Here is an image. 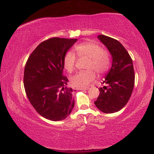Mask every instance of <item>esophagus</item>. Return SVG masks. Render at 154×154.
Masks as SVG:
<instances>
[{
    "mask_svg": "<svg viewBox=\"0 0 154 154\" xmlns=\"http://www.w3.org/2000/svg\"><path fill=\"white\" fill-rule=\"evenodd\" d=\"M78 90H82V91H87V90L89 89V88L86 87V88H77Z\"/></svg>",
    "mask_w": 154,
    "mask_h": 154,
    "instance_id": "34e87169",
    "label": "esophagus"
}]
</instances>
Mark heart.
<instances>
[{"label":"heart","mask_w":154,"mask_h":154,"mask_svg":"<svg viewBox=\"0 0 154 154\" xmlns=\"http://www.w3.org/2000/svg\"><path fill=\"white\" fill-rule=\"evenodd\" d=\"M76 55L79 58L86 57V70L78 72L70 79L71 84L76 88H84L94 80L96 73L103 75L111 66V56L107 49L101 48L99 43L94 41H86L75 45ZM72 51H68L63 57V66L69 72L75 69L77 57Z\"/></svg>","instance_id":"obj_1"}]
</instances>
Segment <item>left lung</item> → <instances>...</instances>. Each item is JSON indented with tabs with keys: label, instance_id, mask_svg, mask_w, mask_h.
<instances>
[{
	"label": "left lung",
	"instance_id": "8db88e82",
	"mask_svg": "<svg viewBox=\"0 0 154 154\" xmlns=\"http://www.w3.org/2000/svg\"><path fill=\"white\" fill-rule=\"evenodd\" d=\"M98 38L111 53L112 65L94 103L102 112L111 114L121 110L130 100L135 85V72L130 54L117 40L103 35Z\"/></svg>",
	"mask_w": 154,
	"mask_h": 154
}]
</instances>
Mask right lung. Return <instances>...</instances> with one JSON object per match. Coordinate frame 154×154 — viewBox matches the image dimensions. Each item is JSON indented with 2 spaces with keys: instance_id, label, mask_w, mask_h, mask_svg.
Listing matches in <instances>:
<instances>
[{
  "instance_id": "add662e5",
  "label": "right lung",
  "mask_w": 154,
  "mask_h": 154,
  "mask_svg": "<svg viewBox=\"0 0 154 154\" xmlns=\"http://www.w3.org/2000/svg\"><path fill=\"white\" fill-rule=\"evenodd\" d=\"M77 39L52 38L42 42L26 61L24 72L26 95L40 115L51 121L69 115L75 100L63 75V57Z\"/></svg>"
}]
</instances>
